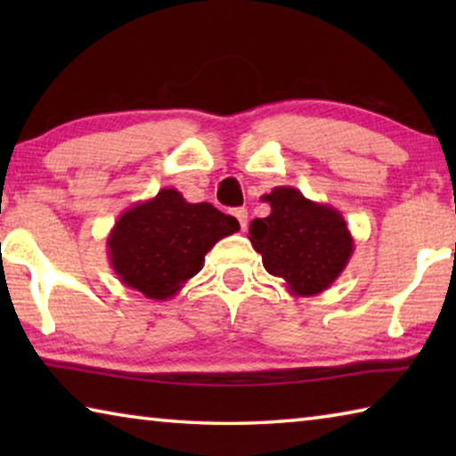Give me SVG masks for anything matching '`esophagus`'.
I'll use <instances>...</instances> for the list:
<instances>
[{
    "mask_svg": "<svg viewBox=\"0 0 456 456\" xmlns=\"http://www.w3.org/2000/svg\"><path fill=\"white\" fill-rule=\"evenodd\" d=\"M233 215L237 217V221H239V225H241V229H245V227H247V219H249V215H247V209H235Z\"/></svg>",
    "mask_w": 456,
    "mask_h": 456,
    "instance_id": "34e87169",
    "label": "esophagus"
}]
</instances>
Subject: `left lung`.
Instances as JSON below:
<instances>
[{
	"label": "left lung",
	"instance_id": "obj_1",
	"mask_svg": "<svg viewBox=\"0 0 456 456\" xmlns=\"http://www.w3.org/2000/svg\"><path fill=\"white\" fill-rule=\"evenodd\" d=\"M261 200L269 203L272 213L253 219L249 241L261 253L267 273L280 277L291 296L312 297L326 291L354 253L342 213L305 199L293 187H275Z\"/></svg>",
	"mask_w": 456,
	"mask_h": 456
}]
</instances>
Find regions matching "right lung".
I'll list each match as a JSON object with an SVG mask.
<instances>
[{
    "label": "right lung",
    "instance_id": "add662e5",
    "mask_svg": "<svg viewBox=\"0 0 456 456\" xmlns=\"http://www.w3.org/2000/svg\"><path fill=\"white\" fill-rule=\"evenodd\" d=\"M237 231L239 221L211 203H189L176 189H160L114 223L108 259L122 285L167 302L203 269L213 245Z\"/></svg>",
    "mask_w": 456,
    "mask_h": 456
}]
</instances>
